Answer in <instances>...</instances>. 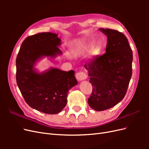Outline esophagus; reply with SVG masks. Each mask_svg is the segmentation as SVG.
<instances>
[{
	"label": "esophagus",
	"instance_id": "obj_1",
	"mask_svg": "<svg viewBox=\"0 0 149 149\" xmlns=\"http://www.w3.org/2000/svg\"><path fill=\"white\" fill-rule=\"evenodd\" d=\"M76 78L78 80L81 81L86 78L87 75L86 74V73H84V72L80 71V72H78V73L76 74Z\"/></svg>",
	"mask_w": 149,
	"mask_h": 149
}]
</instances>
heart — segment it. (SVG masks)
Masks as SVG:
<instances>
[{"instance_id": "obj_1", "label": "heart", "mask_w": 149, "mask_h": 149, "mask_svg": "<svg viewBox=\"0 0 149 149\" xmlns=\"http://www.w3.org/2000/svg\"><path fill=\"white\" fill-rule=\"evenodd\" d=\"M102 49L103 47L101 43H98L94 45V42H89L82 46L81 51L83 52H88L90 51L92 56H96L100 55L102 53Z\"/></svg>"}]
</instances>
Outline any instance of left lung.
Listing matches in <instances>:
<instances>
[{
    "mask_svg": "<svg viewBox=\"0 0 149 149\" xmlns=\"http://www.w3.org/2000/svg\"><path fill=\"white\" fill-rule=\"evenodd\" d=\"M100 30L107 38L106 53L84 65L93 92L88 102L101 111L114 107L124 97L131 78L133 55L128 40L118 30Z\"/></svg>",
    "mask_w": 149,
    "mask_h": 149,
    "instance_id": "1",
    "label": "left lung"
}]
</instances>
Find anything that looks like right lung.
Returning a JSON list of instances; mask_svg holds the SVG:
<instances>
[{
	"label": "right lung",
	"mask_w": 149,
	"mask_h": 149,
	"mask_svg": "<svg viewBox=\"0 0 149 149\" xmlns=\"http://www.w3.org/2000/svg\"><path fill=\"white\" fill-rule=\"evenodd\" d=\"M61 40L51 32L39 33L26 38L16 59V80L25 102L31 107L48 114H56L66 106L69 90L78 84L74 71L52 68L38 73L34 65L45 56L62 54L58 47Z\"/></svg>",
	"instance_id": "1"
}]
</instances>
